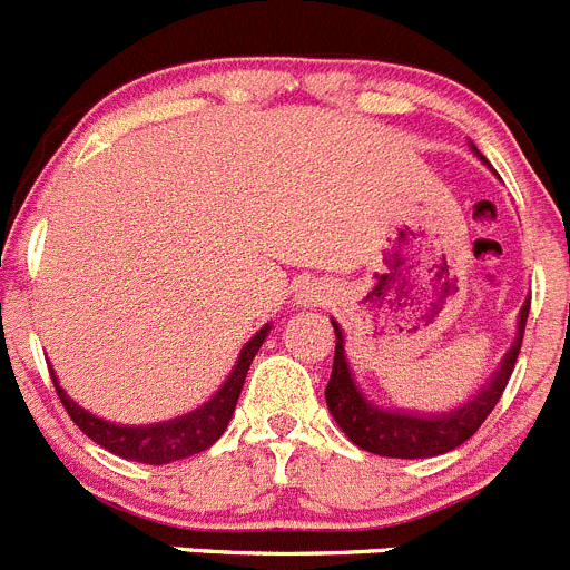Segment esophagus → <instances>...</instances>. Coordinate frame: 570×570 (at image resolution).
<instances>
[{"instance_id":"obj_1","label":"esophagus","mask_w":570,"mask_h":570,"mask_svg":"<svg viewBox=\"0 0 570 570\" xmlns=\"http://www.w3.org/2000/svg\"><path fill=\"white\" fill-rule=\"evenodd\" d=\"M296 299H299V305H305V308H316V305H322V302L328 299V288L320 285V282H305L299 288V294H296Z\"/></svg>"}]
</instances>
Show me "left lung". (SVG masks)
<instances>
[{
  "label": "left lung",
  "mask_w": 570,
  "mask_h": 570,
  "mask_svg": "<svg viewBox=\"0 0 570 570\" xmlns=\"http://www.w3.org/2000/svg\"><path fill=\"white\" fill-rule=\"evenodd\" d=\"M473 154L482 159L476 148H473ZM528 311H531V299L522 305L520 320H517V340H513L511 351L500 362V367L493 371L491 380L482 385V391L473 394L471 402L448 411V414L385 411V407L367 402L362 396L360 385L354 382V374H351V365H347L345 356V336H342V328L334 322L336 351L331 382L325 387V402H328V411L334 414L336 425L345 431V436L354 445L380 456L425 460V456H440L445 451H454V448H460L462 442L471 440L480 431V425L488 420L493 405L500 402L502 391H505L508 380L513 374V365H517V356H520Z\"/></svg>",
  "instance_id": "left-lung-1"
}]
</instances>
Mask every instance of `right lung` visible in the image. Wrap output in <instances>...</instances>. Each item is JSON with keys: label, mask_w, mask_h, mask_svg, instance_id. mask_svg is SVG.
I'll use <instances>...</instances> for the list:
<instances>
[{"label": "right lung", "mask_w": 570, "mask_h": 570, "mask_svg": "<svg viewBox=\"0 0 570 570\" xmlns=\"http://www.w3.org/2000/svg\"><path fill=\"white\" fill-rule=\"evenodd\" d=\"M268 331L271 325H265V328H259L245 342L239 360H236L234 371L225 380V385L205 405L168 422H154V425H116V422L94 416L90 411L79 407L77 402L65 394L57 376H53V385H57V394L62 400L65 411L70 414V420L77 422L79 431L85 436H90L97 445H102L105 451L130 462H145V465H168V462L185 460V456L203 454L205 448H210L225 434V428H228L230 416L236 411L242 385H245V376H248L250 362H254L256 351L262 347Z\"/></svg>", "instance_id": "right-lung-1"}]
</instances>
